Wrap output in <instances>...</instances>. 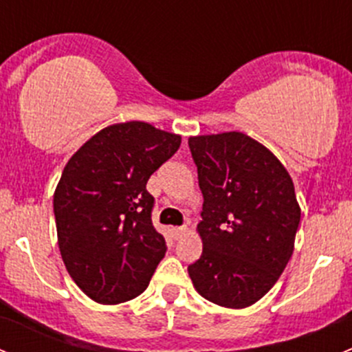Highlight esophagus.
<instances>
[{"mask_svg":"<svg viewBox=\"0 0 352 352\" xmlns=\"http://www.w3.org/2000/svg\"><path fill=\"white\" fill-rule=\"evenodd\" d=\"M187 233V228L186 226H177V228H172V235L173 239H180V236H184Z\"/></svg>","mask_w":352,"mask_h":352,"instance_id":"34e87169","label":"esophagus"}]
</instances>
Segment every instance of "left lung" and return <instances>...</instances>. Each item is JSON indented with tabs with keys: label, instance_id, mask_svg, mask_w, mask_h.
Masks as SVG:
<instances>
[{
	"label": "left lung",
	"instance_id": "obj_1",
	"mask_svg": "<svg viewBox=\"0 0 352 352\" xmlns=\"http://www.w3.org/2000/svg\"><path fill=\"white\" fill-rule=\"evenodd\" d=\"M197 166L202 254L187 267L202 298L225 308L257 303L294 250L301 209L278 156L239 131L190 136Z\"/></svg>",
	"mask_w": 352,
	"mask_h": 352
}]
</instances>
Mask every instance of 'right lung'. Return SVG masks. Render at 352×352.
<instances>
[{
  "mask_svg": "<svg viewBox=\"0 0 352 352\" xmlns=\"http://www.w3.org/2000/svg\"><path fill=\"white\" fill-rule=\"evenodd\" d=\"M182 138L141 120L112 124L67 160L54 190L58 245L76 286L102 305L140 296L166 252L151 223V173Z\"/></svg>",
  "mask_w": 352,
  "mask_h": 352,
  "instance_id": "add662e5",
  "label": "right lung"
}]
</instances>
